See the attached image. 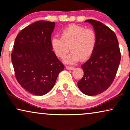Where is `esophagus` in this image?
<instances>
[{
	"label": "esophagus",
	"mask_w": 130,
	"mask_h": 130,
	"mask_svg": "<svg viewBox=\"0 0 130 130\" xmlns=\"http://www.w3.org/2000/svg\"><path fill=\"white\" fill-rule=\"evenodd\" d=\"M66 68L67 69H68V70H73V69H74V67L69 66H66Z\"/></svg>",
	"instance_id": "esophagus-1"
}]
</instances>
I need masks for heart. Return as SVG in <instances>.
Returning <instances> with one entry per match:
<instances>
[{"label": "heart", "instance_id": "1", "mask_svg": "<svg viewBox=\"0 0 130 130\" xmlns=\"http://www.w3.org/2000/svg\"><path fill=\"white\" fill-rule=\"evenodd\" d=\"M61 38L53 37L51 40V49L57 57L64 58L66 63L73 64L80 60L85 61L95 52L98 43L96 32L92 28L77 24H70L61 32Z\"/></svg>", "mask_w": 130, "mask_h": 130}]
</instances>
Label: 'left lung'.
<instances>
[{
	"label": "left lung",
	"instance_id": "left-lung-1",
	"mask_svg": "<svg viewBox=\"0 0 130 130\" xmlns=\"http://www.w3.org/2000/svg\"><path fill=\"white\" fill-rule=\"evenodd\" d=\"M98 37L95 52L81 66L84 75L77 82L85 95L95 96L108 89L114 80L121 60L118 41L114 32L99 21L88 19Z\"/></svg>",
	"mask_w": 130,
	"mask_h": 130
}]
</instances>
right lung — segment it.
<instances>
[{
  "label": "right lung",
  "instance_id": "obj_1",
  "mask_svg": "<svg viewBox=\"0 0 130 130\" xmlns=\"http://www.w3.org/2000/svg\"><path fill=\"white\" fill-rule=\"evenodd\" d=\"M55 22L39 21L25 28L16 37L12 62L19 85L33 95L52 89L64 66L51 47Z\"/></svg>",
  "mask_w": 130,
  "mask_h": 130
}]
</instances>
